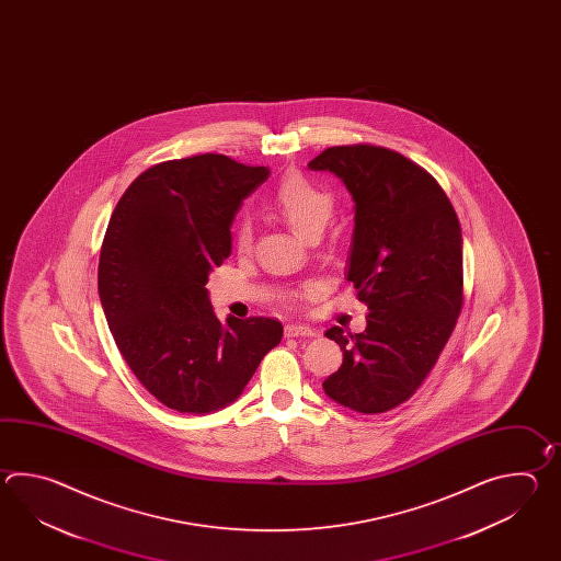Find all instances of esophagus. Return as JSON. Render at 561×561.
I'll return each mask as SVG.
<instances>
[{
	"mask_svg": "<svg viewBox=\"0 0 561 561\" xmlns=\"http://www.w3.org/2000/svg\"><path fill=\"white\" fill-rule=\"evenodd\" d=\"M285 334L286 336H314V329H310L307 324L293 322V324H286Z\"/></svg>",
	"mask_w": 561,
	"mask_h": 561,
	"instance_id": "obj_1",
	"label": "esophagus"
}]
</instances>
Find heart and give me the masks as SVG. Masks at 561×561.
Segmentation results:
<instances>
[{
  "label": "heart",
  "mask_w": 561,
  "mask_h": 561,
  "mask_svg": "<svg viewBox=\"0 0 561 561\" xmlns=\"http://www.w3.org/2000/svg\"><path fill=\"white\" fill-rule=\"evenodd\" d=\"M271 210L286 227L302 239H317L333 218L334 196L300 174H288L278 182L271 196ZM237 251L251 252L254 244V228L251 220H240L234 228ZM312 285L305 288L310 293Z\"/></svg>",
  "instance_id": "b5f03b06"
}]
</instances>
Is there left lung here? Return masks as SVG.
Segmentation results:
<instances>
[{"label":"left lung","mask_w":561,"mask_h":561,"mask_svg":"<svg viewBox=\"0 0 561 561\" xmlns=\"http://www.w3.org/2000/svg\"><path fill=\"white\" fill-rule=\"evenodd\" d=\"M355 201L346 280L369 309L363 333L324 336L343 365L322 382L334 403L373 415L425 381L463 307V239L447 194L427 170L381 146H333L312 158Z\"/></svg>","instance_id":"obj_1"}]
</instances>
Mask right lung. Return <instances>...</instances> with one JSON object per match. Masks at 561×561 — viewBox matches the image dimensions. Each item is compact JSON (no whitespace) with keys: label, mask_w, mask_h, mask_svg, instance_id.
Here are the masks:
<instances>
[{"label":"right lung","mask_w":561,"mask_h":561,"mask_svg":"<svg viewBox=\"0 0 561 561\" xmlns=\"http://www.w3.org/2000/svg\"><path fill=\"white\" fill-rule=\"evenodd\" d=\"M222 154L168 160L122 194L98 264L107 327L131 373L160 403L204 415L239 399L283 324L218 321L208 275L232 251L240 204L268 179Z\"/></svg>","instance_id":"1"}]
</instances>
